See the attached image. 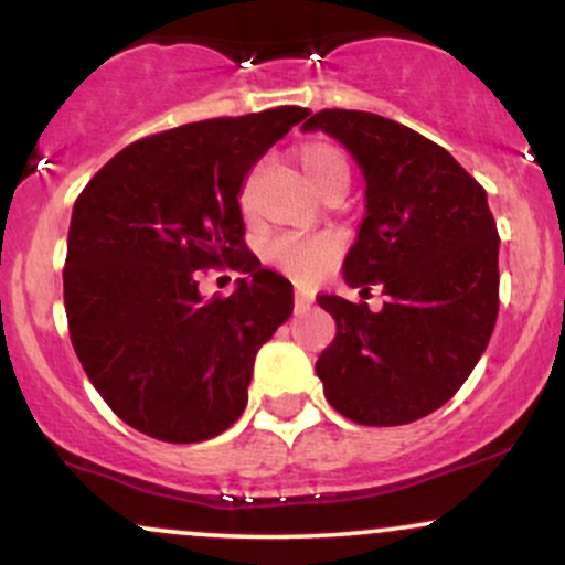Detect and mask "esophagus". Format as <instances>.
Segmentation results:
<instances>
[{"label": "esophagus", "instance_id": "obj_1", "mask_svg": "<svg viewBox=\"0 0 565 565\" xmlns=\"http://www.w3.org/2000/svg\"><path fill=\"white\" fill-rule=\"evenodd\" d=\"M310 302H313V291L297 287V289H295V310H297V313H302V310H308Z\"/></svg>", "mask_w": 565, "mask_h": 565}]
</instances>
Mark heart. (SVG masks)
Returning a JSON list of instances; mask_svg holds the SVG:
<instances>
[{
    "label": "heart",
    "instance_id": "obj_1",
    "mask_svg": "<svg viewBox=\"0 0 565 565\" xmlns=\"http://www.w3.org/2000/svg\"><path fill=\"white\" fill-rule=\"evenodd\" d=\"M300 164L308 172L310 183L319 188L321 196L332 193H345L350 183V164L345 153L327 140H308L300 146ZM242 204H249V191L244 188ZM342 242L334 233H316V236H302V233H287L278 236L268 246V260L281 268L284 274L295 278H316L329 263L340 255Z\"/></svg>",
    "mask_w": 565,
    "mask_h": 565
}]
</instances>
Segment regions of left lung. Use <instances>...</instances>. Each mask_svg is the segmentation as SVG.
<instances>
[{"instance_id": "left-lung-1", "label": "left lung", "mask_w": 565, "mask_h": 565, "mask_svg": "<svg viewBox=\"0 0 565 565\" xmlns=\"http://www.w3.org/2000/svg\"><path fill=\"white\" fill-rule=\"evenodd\" d=\"M305 132L348 148L366 183L348 287H380L382 310L316 297L337 334L316 361L323 395L359 425L423 419L462 387L494 332L499 233L486 191L446 148L369 111L327 108Z\"/></svg>"}]
</instances>
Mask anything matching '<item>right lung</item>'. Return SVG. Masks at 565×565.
<instances>
[{
    "label": "right lung",
    "mask_w": 565,
    "mask_h": 565,
    "mask_svg": "<svg viewBox=\"0 0 565 565\" xmlns=\"http://www.w3.org/2000/svg\"><path fill=\"white\" fill-rule=\"evenodd\" d=\"M308 108L193 121L132 142L76 199L63 300L84 372L129 427L167 444L242 417L255 355L291 316V284L246 249L238 196ZM247 276L204 298L198 270Z\"/></svg>",
    "instance_id": "1"
}]
</instances>
